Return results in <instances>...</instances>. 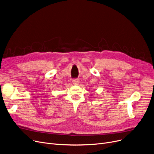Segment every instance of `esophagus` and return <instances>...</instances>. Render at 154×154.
<instances>
[{
    "instance_id": "34e87169",
    "label": "esophagus",
    "mask_w": 154,
    "mask_h": 154,
    "mask_svg": "<svg viewBox=\"0 0 154 154\" xmlns=\"http://www.w3.org/2000/svg\"><path fill=\"white\" fill-rule=\"evenodd\" d=\"M72 82H73V84H75V85H77V84H79V79H77V78L73 79L72 80Z\"/></svg>"
}]
</instances>
